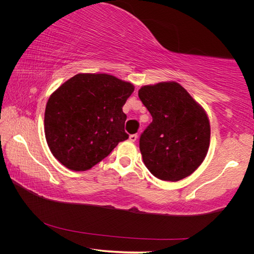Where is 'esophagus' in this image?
Here are the masks:
<instances>
[{"mask_svg": "<svg viewBox=\"0 0 254 254\" xmlns=\"http://www.w3.org/2000/svg\"><path fill=\"white\" fill-rule=\"evenodd\" d=\"M137 139V134H130L129 135V141L130 142H135Z\"/></svg>", "mask_w": 254, "mask_h": 254, "instance_id": "esophagus-1", "label": "esophagus"}]
</instances>
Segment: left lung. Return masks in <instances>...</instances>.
<instances>
[{"instance_id":"8db88e82","label":"left lung","mask_w":254,"mask_h":254,"mask_svg":"<svg viewBox=\"0 0 254 254\" xmlns=\"http://www.w3.org/2000/svg\"><path fill=\"white\" fill-rule=\"evenodd\" d=\"M139 97L152 117L140 137L145 166L161 180L187 178L201 165L210 147L205 110L176 81L146 84Z\"/></svg>"}]
</instances>
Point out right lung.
<instances>
[{"mask_svg":"<svg viewBox=\"0 0 254 254\" xmlns=\"http://www.w3.org/2000/svg\"><path fill=\"white\" fill-rule=\"evenodd\" d=\"M134 86L109 74L79 73L51 94L44 133L53 156L66 168L88 171L128 139L123 106Z\"/></svg>","mask_w":254,"mask_h":254,"instance_id":"add662e5","label":"right lung"}]
</instances>
